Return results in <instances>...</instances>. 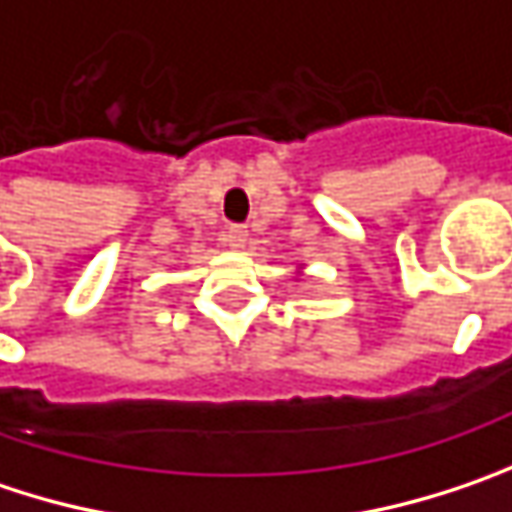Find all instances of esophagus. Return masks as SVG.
Listing matches in <instances>:
<instances>
[{
	"label": "esophagus",
	"mask_w": 512,
	"mask_h": 512,
	"mask_svg": "<svg viewBox=\"0 0 512 512\" xmlns=\"http://www.w3.org/2000/svg\"><path fill=\"white\" fill-rule=\"evenodd\" d=\"M247 238H250V233L244 230V227H238V224H233L230 230H227V241H230V247H244L247 244Z\"/></svg>",
	"instance_id": "1"
}]
</instances>
